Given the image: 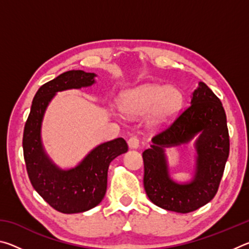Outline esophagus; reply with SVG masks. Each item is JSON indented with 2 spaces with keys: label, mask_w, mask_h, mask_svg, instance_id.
Returning a JSON list of instances; mask_svg holds the SVG:
<instances>
[{
  "label": "esophagus",
  "mask_w": 249,
  "mask_h": 249,
  "mask_svg": "<svg viewBox=\"0 0 249 249\" xmlns=\"http://www.w3.org/2000/svg\"><path fill=\"white\" fill-rule=\"evenodd\" d=\"M127 142H128V147L130 149H137L138 147H140V140L135 136L130 137Z\"/></svg>",
  "instance_id": "esophagus-1"
}]
</instances>
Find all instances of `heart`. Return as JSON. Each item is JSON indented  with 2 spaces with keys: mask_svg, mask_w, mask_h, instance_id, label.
I'll return each mask as SVG.
<instances>
[{
  "mask_svg": "<svg viewBox=\"0 0 249 249\" xmlns=\"http://www.w3.org/2000/svg\"><path fill=\"white\" fill-rule=\"evenodd\" d=\"M182 103V93L176 87L142 84L125 92L121 107L125 114L132 117L147 114L146 125L158 129L167 127L175 121Z\"/></svg>",
  "mask_w": 249,
  "mask_h": 249,
  "instance_id": "heart-1",
  "label": "heart"
}]
</instances>
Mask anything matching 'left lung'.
<instances>
[{"instance_id": "obj_1", "label": "left lung", "mask_w": 249, "mask_h": 249, "mask_svg": "<svg viewBox=\"0 0 249 249\" xmlns=\"http://www.w3.org/2000/svg\"><path fill=\"white\" fill-rule=\"evenodd\" d=\"M194 142L195 163L191 179L171 177L165 150ZM230 154L226 114L220 99L204 82L192 92L190 107L151 140L142 153L144 188L159 208L189 213L208 204L216 195Z\"/></svg>"}]
</instances>
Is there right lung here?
Instances as JSON below:
<instances>
[{
  "mask_svg": "<svg viewBox=\"0 0 249 249\" xmlns=\"http://www.w3.org/2000/svg\"><path fill=\"white\" fill-rule=\"evenodd\" d=\"M95 77L93 72L70 70L45 83L34 96L25 124L23 150L29 180L37 193L61 213H82L100 204L107 192L109 163L128 150L125 140L119 137L96 145L74 167L61 168L45 149L41 126L49 103L58 92L92 87Z\"/></svg>",
  "mask_w": 249,
  "mask_h": 249,
  "instance_id": "obj_1",
  "label": "right lung"
}]
</instances>
